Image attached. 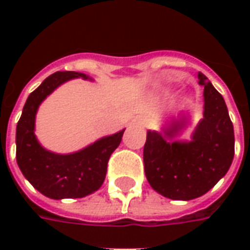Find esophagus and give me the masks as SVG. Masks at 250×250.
I'll list each match as a JSON object with an SVG mask.
<instances>
[{
  "label": "esophagus",
  "instance_id": "esophagus-1",
  "mask_svg": "<svg viewBox=\"0 0 250 250\" xmlns=\"http://www.w3.org/2000/svg\"><path fill=\"white\" fill-rule=\"evenodd\" d=\"M136 123L141 125V127H148V125H150V123H148V120L145 119V118H139V119H136Z\"/></svg>",
  "mask_w": 250,
  "mask_h": 250
}]
</instances>
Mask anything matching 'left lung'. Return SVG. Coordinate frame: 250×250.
Masks as SVG:
<instances>
[{
    "label": "left lung",
    "instance_id": "left-lung-1",
    "mask_svg": "<svg viewBox=\"0 0 250 250\" xmlns=\"http://www.w3.org/2000/svg\"><path fill=\"white\" fill-rule=\"evenodd\" d=\"M204 87V119L195 128L191 142H173L184 120L165 131L170 142L155 131L147 132L143 148L145 173L148 184L163 197L188 201L208 193L230 167L234 157V131L225 100L198 73Z\"/></svg>",
    "mask_w": 250,
    "mask_h": 250
}]
</instances>
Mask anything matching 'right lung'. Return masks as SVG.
I'll list each match as a JSON object with an SVG mask.
<instances>
[{"instance_id":"1","label":"right lung","mask_w":250,"mask_h":250,"mask_svg":"<svg viewBox=\"0 0 250 250\" xmlns=\"http://www.w3.org/2000/svg\"><path fill=\"white\" fill-rule=\"evenodd\" d=\"M83 77L80 72H55L30 93L17 123L16 158L20 170L32 186L52 199L83 198L104 182L111 154L122 142L125 130L102 138L82 151L60 155L46 151L35 136V116L40 103L69 79Z\"/></svg>"}]
</instances>
